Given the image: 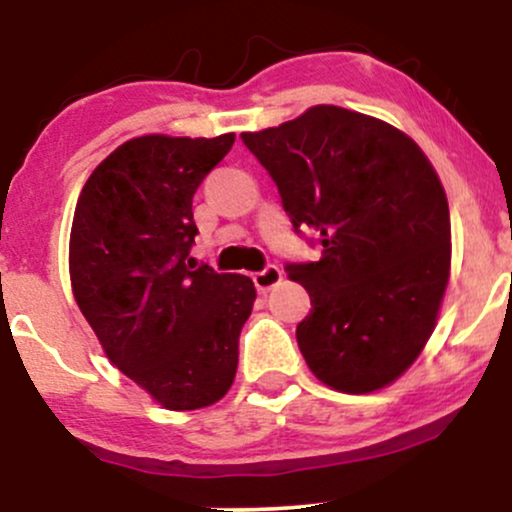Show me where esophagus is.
<instances>
[{"instance_id": "esophagus-1", "label": "esophagus", "mask_w": 512, "mask_h": 512, "mask_svg": "<svg viewBox=\"0 0 512 512\" xmlns=\"http://www.w3.org/2000/svg\"><path fill=\"white\" fill-rule=\"evenodd\" d=\"M252 281H255L257 291L267 293L269 289H274V286L281 281V269L276 267V264H267V267H264L262 272L252 274Z\"/></svg>"}]
</instances>
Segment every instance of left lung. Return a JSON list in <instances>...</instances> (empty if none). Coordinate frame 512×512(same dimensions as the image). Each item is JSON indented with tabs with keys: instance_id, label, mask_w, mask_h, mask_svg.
<instances>
[{
	"instance_id": "1",
	"label": "left lung",
	"mask_w": 512,
	"mask_h": 512,
	"mask_svg": "<svg viewBox=\"0 0 512 512\" xmlns=\"http://www.w3.org/2000/svg\"><path fill=\"white\" fill-rule=\"evenodd\" d=\"M279 187L293 231H313L317 262H289L310 315L296 327L315 378L363 395L421 354L450 276V209L424 151L375 117L315 105L243 132Z\"/></svg>"
}]
</instances>
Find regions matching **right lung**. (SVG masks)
<instances>
[{
	"instance_id": "right-lung-1",
	"label": "right lung",
	"mask_w": 512,
	"mask_h": 512,
	"mask_svg": "<svg viewBox=\"0 0 512 512\" xmlns=\"http://www.w3.org/2000/svg\"><path fill=\"white\" fill-rule=\"evenodd\" d=\"M236 134H146L91 173L69 238L72 291L105 354L166 409L219 402L255 303L243 274L192 262V197Z\"/></svg>"
}]
</instances>
